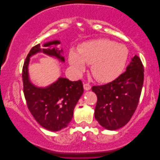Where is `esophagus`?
<instances>
[{"label":"esophagus","mask_w":160,"mask_h":160,"mask_svg":"<svg viewBox=\"0 0 160 160\" xmlns=\"http://www.w3.org/2000/svg\"><path fill=\"white\" fill-rule=\"evenodd\" d=\"M84 89L85 90H89L91 89V85L89 84H84Z\"/></svg>","instance_id":"1"}]
</instances>
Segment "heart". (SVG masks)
<instances>
[{"mask_svg":"<svg viewBox=\"0 0 160 160\" xmlns=\"http://www.w3.org/2000/svg\"><path fill=\"white\" fill-rule=\"evenodd\" d=\"M128 49L125 46L108 38H98L82 43L78 51L71 49L68 60L78 75L84 71L86 63L91 64V71L100 82L115 79L125 66Z\"/></svg>","mask_w":160,"mask_h":160,"instance_id":"obj_1","label":"heart"}]
</instances>
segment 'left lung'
<instances>
[{"mask_svg": "<svg viewBox=\"0 0 160 160\" xmlns=\"http://www.w3.org/2000/svg\"><path fill=\"white\" fill-rule=\"evenodd\" d=\"M143 72L141 59L135 55L126 71L115 80L92 87L98 98L95 117L102 127L115 130L128 123L138 105Z\"/></svg>", "mask_w": 160, "mask_h": 160, "instance_id": "obj_1", "label": "left lung"}]
</instances>
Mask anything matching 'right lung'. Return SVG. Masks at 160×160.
Segmentation results:
<instances>
[{
  "instance_id": "obj_1",
  "label": "right lung",
  "mask_w": 160,
  "mask_h": 160,
  "mask_svg": "<svg viewBox=\"0 0 160 160\" xmlns=\"http://www.w3.org/2000/svg\"><path fill=\"white\" fill-rule=\"evenodd\" d=\"M60 43L59 41H53L43 45L49 47L47 49H41L39 43L32 47L25 59L22 73L24 95L30 112L41 126L51 131L62 130L71 121L74 108L84 92L82 82L59 78L50 86L41 88L30 82L28 69L30 58L38 52L55 57L64 62L65 59L61 55L62 50L51 47Z\"/></svg>"
}]
</instances>
